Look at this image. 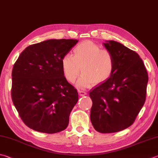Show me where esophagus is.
<instances>
[{
    "instance_id": "esophagus-1",
    "label": "esophagus",
    "mask_w": 158,
    "mask_h": 158,
    "mask_svg": "<svg viewBox=\"0 0 158 158\" xmlns=\"http://www.w3.org/2000/svg\"><path fill=\"white\" fill-rule=\"evenodd\" d=\"M78 94H79V96H86V95L87 94V92H86V91H80V90L78 91Z\"/></svg>"
}]
</instances>
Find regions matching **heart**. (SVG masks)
<instances>
[{
    "mask_svg": "<svg viewBox=\"0 0 158 158\" xmlns=\"http://www.w3.org/2000/svg\"><path fill=\"white\" fill-rule=\"evenodd\" d=\"M73 55L67 53L62 58L61 64L64 77L73 83L80 76L77 86L88 88L94 83L99 85L108 80L114 73L115 62L109 50L102 49L92 41L80 43L73 50Z\"/></svg>",
    "mask_w": 158,
    "mask_h": 158,
    "instance_id": "1",
    "label": "heart"
}]
</instances>
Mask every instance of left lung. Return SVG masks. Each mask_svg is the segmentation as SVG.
Instances as JSON below:
<instances>
[{
    "label": "left lung",
    "instance_id": "8db88e82",
    "mask_svg": "<svg viewBox=\"0 0 158 158\" xmlns=\"http://www.w3.org/2000/svg\"><path fill=\"white\" fill-rule=\"evenodd\" d=\"M112 53L115 67L111 76L89 93L91 121L102 133L118 132L134 123L147 95L148 73L135 52L114 40L104 43Z\"/></svg>",
    "mask_w": 158,
    "mask_h": 158
}]
</instances>
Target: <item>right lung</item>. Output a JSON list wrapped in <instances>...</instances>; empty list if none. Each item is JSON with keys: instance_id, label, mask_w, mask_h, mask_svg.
<instances>
[{"instance_id": "obj_1", "label": "right lung", "mask_w": 158, "mask_h": 158, "mask_svg": "<svg viewBox=\"0 0 158 158\" xmlns=\"http://www.w3.org/2000/svg\"><path fill=\"white\" fill-rule=\"evenodd\" d=\"M77 43L74 39H52L31 44L14 63L11 99L30 129L51 134L69 124L78 94L64 76L61 60Z\"/></svg>"}]
</instances>
